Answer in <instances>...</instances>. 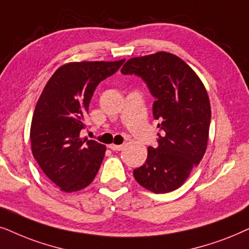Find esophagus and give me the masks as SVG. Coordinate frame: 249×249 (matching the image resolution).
<instances>
[{"label":"esophagus","instance_id":"1","mask_svg":"<svg viewBox=\"0 0 249 249\" xmlns=\"http://www.w3.org/2000/svg\"><path fill=\"white\" fill-rule=\"evenodd\" d=\"M108 147L110 148L111 150H114V151H119V150H122L123 148H124V145H123V144H115V143H111V144H109Z\"/></svg>","mask_w":249,"mask_h":249}]
</instances>
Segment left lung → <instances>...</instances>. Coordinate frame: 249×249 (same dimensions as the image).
<instances>
[{"label": "left lung", "instance_id": "1", "mask_svg": "<svg viewBox=\"0 0 249 249\" xmlns=\"http://www.w3.org/2000/svg\"><path fill=\"white\" fill-rule=\"evenodd\" d=\"M123 74H135L147 83L156 98L158 145L148 147L145 163L133 171L141 187L155 194L180 188L207 148L211 104L206 88L194 69L170 52L131 58Z\"/></svg>", "mask_w": 249, "mask_h": 249}]
</instances>
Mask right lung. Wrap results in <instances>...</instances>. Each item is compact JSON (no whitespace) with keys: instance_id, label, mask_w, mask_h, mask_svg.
<instances>
[{"instance_id":"obj_1","label":"right lung","mask_w":249,"mask_h":249,"mask_svg":"<svg viewBox=\"0 0 249 249\" xmlns=\"http://www.w3.org/2000/svg\"><path fill=\"white\" fill-rule=\"evenodd\" d=\"M118 61H75L59 67L36 104L31 125L34 158L64 192L82 190L93 181L106 145L79 137L99 83L118 71Z\"/></svg>"}]
</instances>
